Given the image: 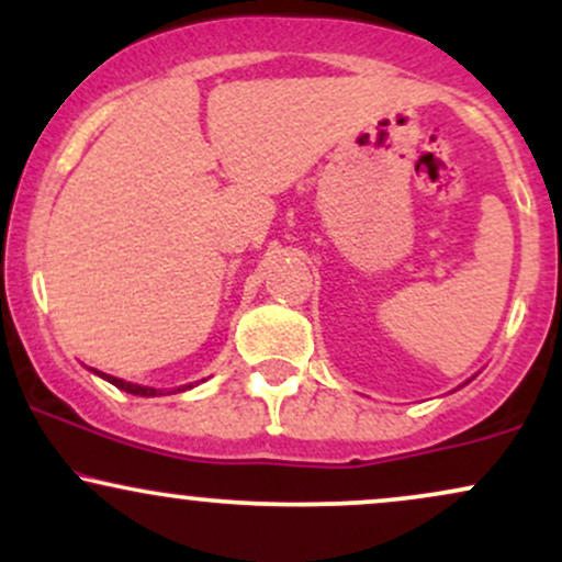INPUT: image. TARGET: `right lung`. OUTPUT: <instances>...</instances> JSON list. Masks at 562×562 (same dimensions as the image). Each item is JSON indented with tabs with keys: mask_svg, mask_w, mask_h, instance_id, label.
Masks as SVG:
<instances>
[{
	"mask_svg": "<svg viewBox=\"0 0 562 562\" xmlns=\"http://www.w3.org/2000/svg\"><path fill=\"white\" fill-rule=\"evenodd\" d=\"M97 375L105 378L108 383H113V385H115V389H121V391H126V393H134V396H160V391H156V389H145V385L126 383V380L113 378V375H105V372H97ZM187 389H190V385H187Z\"/></svg>",
	"mask_w": 562,
	"mask_h": 562,
	"instance_id": "add662e5",
	"label": "right lung"
}]
</instances>
